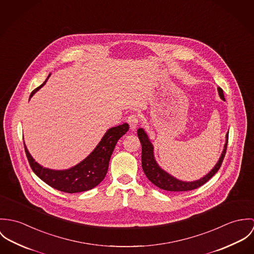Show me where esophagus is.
<instances>
[{"label":"esophagus","mask_w":254,"mask_h":254,"mask_svg":"<svg viewBox=\"0 0 254 254\" xmlns=\"http://www.w3.org/2000/svg\"><path fill=\"white\" fill-rule=\"evenodd\" d=\"M127 123L129 124V127L130 128L133 130L137 127V126L139 125V117L137 115H130L128 118H127Z\"/></svg>","instance_id":"34e87169"}]
</instances>
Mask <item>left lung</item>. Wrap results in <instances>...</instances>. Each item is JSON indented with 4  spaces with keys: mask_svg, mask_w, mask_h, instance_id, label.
Returning a JSON list of instances; mask_svg holds the SVG:
<instances>
[{
    "mask_svg": "<svg viewBox=\"0 0 254 254\" xmlns=\"http://www.w3.org/2000/svg\"><path fill=\"white\" fill-rule=\"evenodd\" d=\"M218 93L221 97L222 100H225L223 90L218 87ZM137 135L140 140L141 146H142V156H141V161H142V169L144 173L146 174L147 178L155 184L157 187L160 189L166 190V191H170V192H181V191H190L197 189L203 185L205 182H207L218 170L220 169L223 159L225 157L226 150H227V144H228V133L226 134V143L224 145L223 152L217 162V164L214 166V168L211 169L206 175L201 177L200 179L196 180V181H191V182H186L179 180L172 175H170L167 171L164 169H161L158 163L155 160L154 157V147L151 141L149 139L147 133L144 131L143 128H138L137 130Z\"/></svg>",
    "mask_w": 254,
    "mask_h": 254,
    "instance_id": "left-lung-1",
    "label": "left lung"
}]
</instances>
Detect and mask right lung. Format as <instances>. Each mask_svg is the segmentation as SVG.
<instances>
[{
    "label": "right lung",
    "instance_id": "1",
    "mask_svg": "<svg viewBox=\"0 0 254 254\" xmlns=\"http://www.w3.org/2000/svg\"><path fill=\"white\" fill-rule=\"evenodd\" d=\"M47 80L31 92L30 98L47 83ZM128 128L129 127L127 123L109 128L96 148L85 160L69 169L56 170L42 167L35 162L24 144L25 153L32 170L51 187L69 194L85 192L96 187L104 179L115 146Z\"/></svg>",
    "mask_w": 254,
    "mask_h": 254
}]
</instances>
